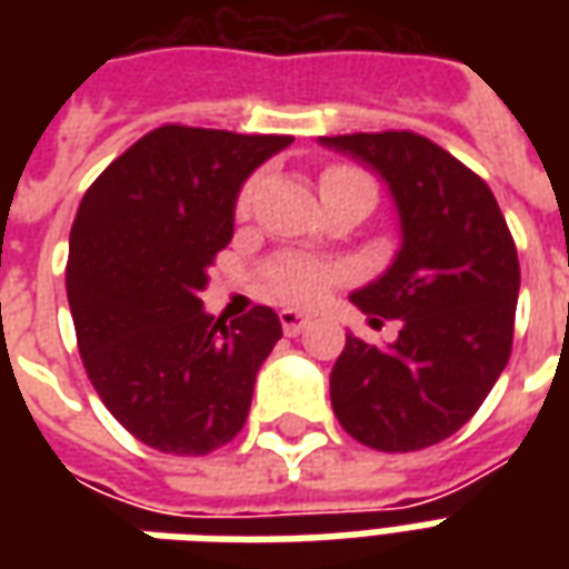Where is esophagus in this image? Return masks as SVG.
<instances>
[{
	"mask_svg": "<svg viewBox=\"0 0 569 569\" xmlns=\"http://www.w3.org/2000/svg\"><path fill=\"white\" fill-rule=\"evenodd\" d=\"M280 322H283L286 335H298L310 322V313H305V310L286 308V310H280Z\"/></svg>",
	"mask_w": 569,
	"mask_h": 569,
	"instance_id": "34e87169",
	"label": "esophagus"
}]
</instances>
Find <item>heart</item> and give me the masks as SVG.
Returning <instances> with one entry per match:
<instances>
[{"label": "heart", "instance_id": "obj_1", "mask_svg": "<svg viewBox=\"0 0 569 569\" xmlns=\"http://www.w3.org/2000/svg\"><path fill=\"white\" fill-rule=\"evenodd\" d=\"M332 186H371L366 176L353 170V167H329L320 179L322 188ZM252 200H256V182H249L240 198H237V216H247L252 210ZM335 280V271H329L326 264H317L310 259H286L277 261L271 271H268V292L280 301H292V305H305L313 301L317 296L326 292V286Z\"/></svg>", "mask_w": 569, "mask_h": 569}]
</instances>
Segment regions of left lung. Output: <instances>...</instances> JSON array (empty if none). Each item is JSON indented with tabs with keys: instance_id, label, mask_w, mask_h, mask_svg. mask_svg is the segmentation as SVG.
<instances>
[{
	"instance_id": "8db88e82",
	"label": "left lung",
	"mask_w": 569,
	"mask_h": 569,
	"mask_svg": "<svg viewBox=\"0 0 569 569\" xmlns=\"http://www.w3.org/2000/svg\"><path fill=\"white\" fill-rule=\"evenodd\" d=\"M383 179L402 243L350 301L402 320L393 345L347 335L329 375L335 418L375 451L448 439L485 402L512 353L521 268L493 191L411 130L320 137Z\"/></svg>"
}]
</instances>
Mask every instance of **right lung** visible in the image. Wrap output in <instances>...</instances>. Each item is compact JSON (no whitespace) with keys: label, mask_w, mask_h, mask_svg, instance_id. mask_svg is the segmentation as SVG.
<instances>
[{"label":"right lung","mask_w":569,"mask_h":569,"mask_svg":"<svg viewBox=\"0 0 569 569\" xmlns=\"http://www.w3.org/2000/svg\"><path fill=\"white\" fill-rule=\"evenodd\" d=\"M286 146L167 124L81 198L67 261L81 362L112 418L154 451L210 453L247 423L283 326L271 308L212 320L200 292L234 237L240 188Z\"/></svg>","instance_id":"right-lung-1"}]
</instances>
